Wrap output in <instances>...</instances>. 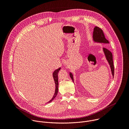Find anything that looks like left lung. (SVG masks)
<instances>
[{
    "label": "left lung",
    "mask_w": 129,
    "mask_h": 129,
    "mask_svg": "<svg viewBox=\"0 0 129 129\" xmlns=\"http://www.w3.org/2000/svg\"><path fill=\"white\" fill-rule=\"evenodd\" d=\"M93 40L94 42L100 43H104V44H109V42L108 40H107L104 35L103 31L101 28L98 26H95L93 29V35H92ZM103 50L104 53L105 57L106 58L107 61H108L110 68H111V71L112 73V75L113 78L114 77V67L113 65V56L111 52L109 51L106 48H103ZM69 76L72 80L73 82L74 83V80H73V75L71 72H70Z\"/></svg>",
    "instance_id": "1"
}]
</instances>
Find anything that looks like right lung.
<instances>
[{"label": "right lung", "instance_id": "right-lung-1", "mask_svg": "<svg viewBox=\"0 0 129 129\" xmlns=\"http://www.w3.org/2000/svg\"><path fill=\"white\" fill-rule=\"evenodd\" d=\"M61 69V68L60 67L59 68L55 70L54 71V72L52 73V76H53V80L54 81V83H55V85H56V88H55V91H54V95L53 96V97L52 98V99L49 101L47 103H49L50 102H51L54 99V98L56 97V96L57 95L58 92V72L60 71V70Z\"/></svg>", "mask_w": 129, "mask_h": 129}]
</instances>
